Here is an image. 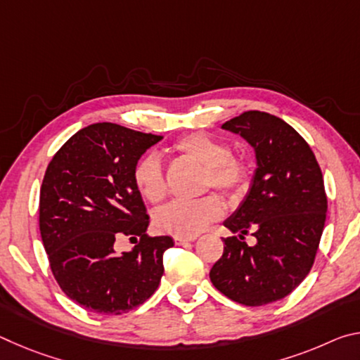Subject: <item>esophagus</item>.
<instances>
[{
  "label": "esophagus",
  "mask_w": 360,
  "mask_h": 360,
  "mask_svg": "<svg viewBox=\"0 0 360 360\" xmlns=\"http://www.w3.org/2000/svg\"><path fill=\"white\" fill-rule=\"evenodd\" d=\"M193 241V238H184V236H174V243L178 246H182V245H187V243Z\"/></svg>",
  "instance_id": "1"
}]
</instances>
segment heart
<instances>
[{
	"label": "heart",
	"mask_w": 360,
	"mask_h": 360,
	"mask_svg": "<svg viewBox=\"0 0 360 360\" xmlns=\"http://www.w3.org/2000/svg\"><path fill=\"white\" fill-rule=\"evenodd\" d=\"M174 149L187 158L206 167L205 187H214L229 195H241L251 184V167L231 154L230 146L206 133H191L176 143ZM133 182L150 203H158L167 195V181L162 162L154 152L143 155L133 167ZM224 214V203L214 195L200 200H174L154 216L157 230L174 236L193 238L211 222Z\"/></svg>",
	"instance_id": "1"
}]
</instances>
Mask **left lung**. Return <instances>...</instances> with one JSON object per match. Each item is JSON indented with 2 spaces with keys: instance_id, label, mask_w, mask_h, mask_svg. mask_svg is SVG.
I'll list each match as a JSON object with an SVG mask.
<instances>
[{
  "instance_id": "1",
  "label": "left lung",
  "mask_w": 360,
  "mask_h": 360,
  "mask_svg": "<svg viewBox=\"0 0 360 360\" xmlns=\"http://www.w3.org/2000/svg\"><path fill=\"white\" fill-rule=\"evenodd\" d=\"M222 129L252 146L257 168L224 222L240 238H224L210 278L230 300L262 307L289 295L311 270L326 224L324 179L308 143L276 115L248 111ZM248 231L258 240L254 247L240 241Z\"/></svg>"
}]
</instances>
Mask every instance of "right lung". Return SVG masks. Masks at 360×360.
<instances>
[{
    "label": "right lung",
    "mask_w": 360,
    "mask_h": 360,
    "mask_svg": "<svg viewBox=\"0 0 360 360\" xmlns=\"http://www.w3.org/2000/svg\"><path fill=\"white\" fill-rule=\"evenodd\" d=\"M162 136L111 122L75 133L49 163L39 195V230L51 270L72 302L117 316L143 304L163 275L172 236H148L149 216L133 167ZM122 236L139 245L115 252Z\"/></svg>",
    "instance_id": "right-lung-1"
}]
</instances>
